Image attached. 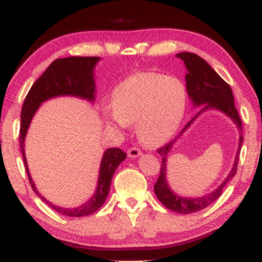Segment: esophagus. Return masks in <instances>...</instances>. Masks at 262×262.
<instances>
[{
  "mask_svg": "<svg viewBox=\"0 0 262 262\" xmlns=\"http://www.w3.org/2000/svg\"><path fill=\"white\" fill-rule=\"evenodd\" d=\"M141 154H142L141 150H140L139 148H137V147H132V148L128 149V156L132 157V158L139 157Z\"/></svg>",
  "mask_w": 262,
  "mask_h": 262,
  "instance_id": "1",
  "label": "esophagus"
}]
</instances>
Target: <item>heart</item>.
<instances>
[{
	"label": "heart",
	"mask_w": 262,
	"mask_h": 262,
	"mask_svg": "<svg viewBox=\"0 0 262 262\" xmlns=\"http://www.w3.org/2000/svg\"><path fill=\"white\" fill-rule=\"evenodd\" d=\"M113 110L108 120L125 127L136 122L137 135L144 144L165 143L178 129L187 107L183 82L159 73H142L123 79L114 89Z\"/></svg>",
	"instance_id": "obj_1"
}]
</instances>
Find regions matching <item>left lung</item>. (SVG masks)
Returning <instances> with one entry per match:
<instances>
[{
  "instance_id": "8db88e82",
  "label": "left lung",
  "mask_w": 262,
  "mask_h": 262,
  "mask_svg": "<svg viewBox=\"0 0 262 262\" xmlns=\"http://www.w3.org/2000/svg\"><path fill=\"white\" fill-rule=\"evenodd\" d=\"M177 57L183 60L185 62L186 68H187V74H186V89H187V94L189 96V98L192 99L193 105H205L200 112L198 113V115L200 114L202 111H205L207 108L221 110L222 112H224L232 119L233 122L237 125L238 129L241 130L239 147L231 172H230L228 178L222 183L219 188L202 198L188 199L178 196V195L174 194L170 188H168V185L165 178L167 161L166 157L168 150L171 149L172 144L174 143V141L177 139L171 142H167V143L164 144L163 147L158 148L157 151L162 156V165L161 171H159V177L156 184L154 186L155 194H156L158 200L161 201L167 209L179 212V214H192V212H196L205 209L208 206H210L211 203H214L222 195V190L224 189L227 184L233 178L234 174L237 173L239 155H241V149L243 144V125L241 117H239L238 114V111L236 108V106H234L232 90L229 84L225 82L224 79L202 59V57L194 54V53H178ZM195 118H193V120ZM192 121L186 125L183 132L192 123Z\"/></svg>"
}]
</instances>
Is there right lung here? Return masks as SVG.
<instances>
[{"label":"right lung","mask_w":262,"mask_h":262,"mask_svg":"<svg viewBox=\"0 0 262 262\" xmlns=\"http://www.w3.org/2000/svg\"><path fill=\"white\" fill-rule=\"evenodd\" d=\"M98 60L99 57L97 56H69L54 60L50 64V67L46 69V72L33 83L29 94L25 97L23 107H21L19 145L21 154H23L25 170L29 177L31 187L42 201H45L55 211L69 217L91 215L104 205L110 192L111 181H112L114 172L119 166V164L126 158L127 154L119 148H110L106 150L103 159H101L98 187H97L94 196L84 205L68 209V208L54 206L50 201H47L45 198L41 196L37 188H35L32 178L29 173L28 164H26L24 151L25 135L35 111L38 110L39 105L42 101L50 99L52 97L67 95L81 97V98H85L88 100L95 99L94 68Z\"/></svg>","instance_id":"1"}]
</instances>
